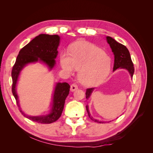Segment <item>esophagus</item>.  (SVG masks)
<instances>
[{"label": "esophagus", "instance_id": "34e87169", "mask_svg": "<svg viewBox=\"0 0 153 153\" xmlns=\"http://www.w3.org/2000/svg\"><path fill=\"white\" fill-rule=\"evenodd\" d=\"M77 89H78V86H77L76 83L71 84V86H70V90H71V91H74L77 90Z\"/></svg>", "mask_w": 153, "mask_h": 153}]
</instances>
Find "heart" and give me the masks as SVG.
I'll use <instances>...</instances> for the list:
<instances>
[{"mask_svg": "<svg viewBox=\"0 0 153 153\" xmlns=\"http://www.w3.org/2000/svg\"><path fill=\"white\" fill-rule=\"evenodd\" d=\"M60 64L67 72L78 70L80 83L86 86L96 85L108 76L111 58L102 48L84 41L71 45L69 54L63 52L60 56Z\"/></svg>", "mask_w": 153, "mask_h": 153, "instance_id": "heart-1", "label": "heart"}]
</instances>
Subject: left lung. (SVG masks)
Listing matches in <instances>:
<instances>
[{
    "label": "left lung",
    "instance_id": "obj_1",
    "mask_svg": "<svg viewBox=\"0 0 153 153\" xmlns=\"http://www.w3.org/2000/svg\"><path fill=\"white\" fill-rule=\"evenodd\" d=\"M106 40L108 43L110 45V47H111L114 54V64L113 70H116L119 68H124V69L129 71L131 76L133 77V75L134 73V67L130 56V54H129L128 48L124 45L118 43L115 39H114L110 37H106ZM93 89L94 88H88L86 89V99H88L90 97L91 93H92ZM86 110L91 120H92L93 121L95 122L102 123H104L103 122L94 119L92 116H91L87 106H86Z\"/></svg>",
    "mask_w": 153,
    "mask_h": 153
}]
</instances>
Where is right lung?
<instances>
[{"mask_svg": "<svg viewBox=\"0 0 153 153\" xmlns=\"http://www.w3.org/2000/svg\"><path fill=\"white\" fill-rule=\"evenodd\" d=\"M59 43L60 37L57 35L41 34L19 51L12 70V91L19 108L16 85L20 71L27 64L37 62L38 60L43 61L52 69L55 64L54 59L57 56V48ZM70 88V86L68 83H57L53 96V108L49 114L42 116H27L21 110L19 111L25 117L35 122L46 124L56 122L63 111L65 100L69 94Z\"/></svg>", "mask_w": 153, "mask_h": 153, "instance_id": "right-lung-1", "label": "right lung"}]
</instances>
